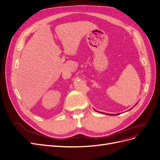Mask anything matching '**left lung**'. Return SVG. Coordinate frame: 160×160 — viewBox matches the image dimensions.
I'll list each match as a JSON object with an SVG mask.
<instances>
[{
	"instance_id": "obj_1",
	"label": "left lung",
	"mask_w": 160,
	"mask_h": 160,
	"mask_svg": "<svg viewBox=\"0 0 160 160\" xmlns=\"http://www.w3.org/2000/svg\"><path fill=\"white\" fill-rule=\"evenodd\" d=\"M95 111H96V110H95ZM100 112V113H102V114H103V112ZM104 114H107V113H104ZM111 115H113V116H114L115 114H111Z\"/></svg>"
}]
</instances>
